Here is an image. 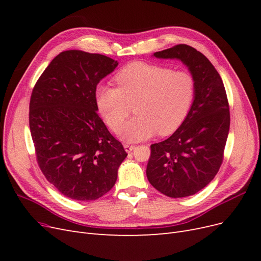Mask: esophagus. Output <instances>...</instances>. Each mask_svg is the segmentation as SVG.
<instances>
[{
  "label": "esophagus",
  "mask_w": 261,
  "mask_h": 261,
  "mask_svg": "<svg viewBox=\"0 0 261 261\" xmlns=\"http://www.w3.org/2000/svg\"><path fill=\"white\" fill-rule=\"evenodd\" d=\"M124 148H125V151H126V152H130V151H133L134 149H135V146H134V145H129V144H125V145H124Z\"/></svg>",
  "instance_id": "obj_1"
}]
</instances>
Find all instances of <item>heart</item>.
<instances>
[{
	"label": "heart",
	"mask_w": 261,
	"mask_h": 261,
	"mask_svg": "<svg viewBox=\"0 0 261 261\" xmlns=\"http://www.w3.org/2000/svg\"><path fill=\"white\" fill-rule=\"evenodd\" d=\"M115 87L97 89V106L106 123L116 132L132 106L137 115L120 130L127 141L169 135L187 116L195 97V81L186 70L137 62L120 70Z\"/></svg>",
	"instance_id": "obj_1"
}]
</instances>
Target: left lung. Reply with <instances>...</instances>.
Segmentation results:
<instances>
[{
	"instance_id": "left-lung-1",
	"label": "left lung",
	"mask_w": 261,
	"mask_h": 261,
	"mask_svg": "<svg viewBox=\"0 0 261 261\" xmlns=\"http://www.w3.org/2000/svg\"><path fill=\"white\" fill-rule=\"evenodd\" d=\"M155 58L178 59L195 81V99L179 127L168 139L150 146L149 183L172 198L198 193L222 164L230 129V107L222 80L204 55L187 44L155 52Z\"/></svg>"
}]
</instances>
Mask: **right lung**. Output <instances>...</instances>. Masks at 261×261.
Returning <instances> with one entry per match:
<instances>
[{"label": "right lung", "mask_w": 261, "mask_h": 261, "mask_svg": "<svg viewBox=\"0 0 261 261\" xmlns=\"http://www.w3.org/2000/svg\"><path fill=\"white\" fill-rule=\"evenodd\" d=\"M117 61L68 50L39 77L29 103V127L43 175L75 200H96L111 189L127 156L102 122L96 90Z\"/></svg>", "instance_id": "1"}]
</instances>
